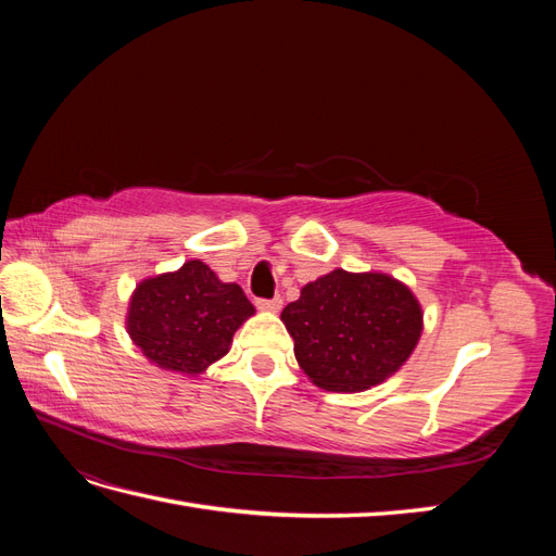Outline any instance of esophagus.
I'll use <instances>...</instances> for the list:
<instances>
[{
    "instance_id": "34e87169",
    "label": "esophagus",
    "mask_w": 556,
    "mask_h": 556,
    "mask_svg": "<svg viewBox=\"0 0 556 556\" xmlns=\"http://www.w3.org/2000/svg\"><path fill=\"white\" fill-rule=\"evenodd\" d=\"M260 311H266V313H278L280 306H282V299L280 296H274V299H257L255 301Z\"/></svg>"
}]
</instances>
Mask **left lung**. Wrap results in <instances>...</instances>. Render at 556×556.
I'll return each mask as SVG.
<instances>
[{"label":"left lung","instance_id":"1","mask_svg":"<svg viewBox=\"0 0 556 556\" xmlns=\"http://www.w3.org/2000/svg\"><path fill=\"white\" fill-rule=\"evenodd\" d=\"M422 317L396 278L343 268L304 285L280 313L299 366L327 392H364L394 376L422 336Z\"/></svg>","mask_w":556,"mask_h":556}]
</instances>
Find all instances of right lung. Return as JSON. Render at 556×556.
Wrapping results in <instances>:
<instances>
[{"label": "right lung", "instance_id": "1", "mask_svg": "<svg viewBox=\"0 0 556 556\" xmlns=\"http://www.w3.org/2000/svg\"><path fill=\"white\" fill-rule=\"evenodd\" d=\"M255 306L237 282H223L201 260L137 285L127 333L146 359L164 371L204 374L225 357L237 329Z\"/></svg>", "mask_w": 556, "mask_h": 556}]
</instances>
